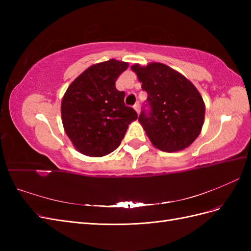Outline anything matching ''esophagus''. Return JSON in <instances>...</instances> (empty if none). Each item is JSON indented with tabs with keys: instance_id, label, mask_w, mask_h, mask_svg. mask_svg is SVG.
Instances as JSON below:
<instances>
[{
	"instance_id": "1",
	"label": "esophagus",
	"mask_w": 251,
	"mask_h": 251,
	"mask_svg": "<svg viewBox=\"0 0 251 251\" xmlns=\"http://www.w3.org/2000/svg\"><path fill=\"white\" fill-rule=\"evenodd\" d=\"M134 109H135V111H136V113L138 114L139 115V113H140V104L137 102V103H135V105H134Z\"/></svg>"
}]
</instances>
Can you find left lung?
<instances>
[{
    "label": "left lung",
    "mask_w": 251,
    "mask_h": 251,
    "mask_svg": "<svg viewBox=\"0 0 251 251\" xmlns=\"http://www.w3.org/2000/svg\"><path fill=\"white\" fill-rule=\"evenodd\" d=\"M148 93L138 118L153 146L164 151L184 150L198 137L205 104L199 91L178 71L160 63L131 67Z\"/></svg>",
    "instance_id": "left-lung-1"
}]
</instances>
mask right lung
<instances>
[{
  "mask_svg": "<svg viewBox=\"0 0 251 251\" xmlns=\"http://www.w3.org/2000/svg\"><path fill=\"white\" fill-rule=\"evenodd\" d=\"M128 64L116 59L89 67L75 78L62 100V121L74 148L90 157L115 151L137 113L125 104L115 81Z\"/></svg>",
  "mask_w": 251,
  "mask_h": 251,
  "instance_id": "add662e5",
  "label": "right lung"
}]
</instances>
